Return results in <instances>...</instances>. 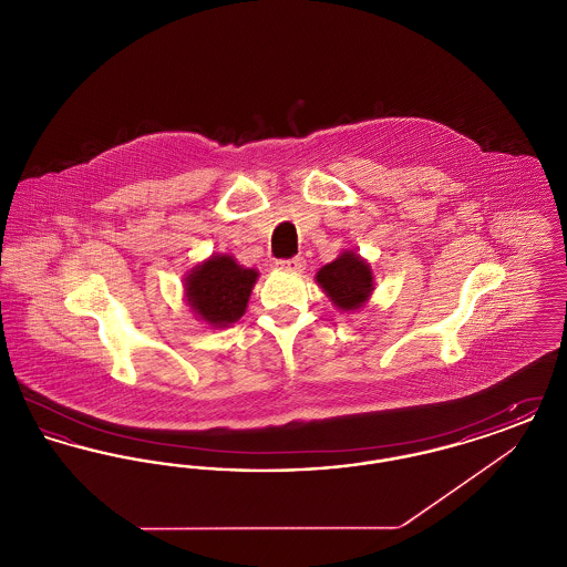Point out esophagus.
<instances>
[{"label":"esophagus","mask_w":567,"mask_h":567,"mask_svg":"<svg viewBox=\"0 0 567 567\" xmlns=\"http://www.w3.org/2000/svg\"><path fill=\"white\" fill-rule=\"evenodd\" d=\"M274 266L280 270L301 271L306 268V261H303V257H291V259H278V261H274Z\"/></svg>","instance_id":"1"}]
</instances>
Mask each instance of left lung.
Returning <instances> with one entry per match:
<instances>
[{"instance_id":"1","label":"left lung","mask_w":567,"mask_h":567,"mask_svg":"<svg viewBox=\"0 0 567 567\" xmlns=\"http://www.w3.org/2000/svg\"><path fill=\"white\" fill-rule=\"evenodd\" d=\"M317 282L342 312L363 308L374 291V274L370 264L352 250H344L338 259L317 271Z\"/></svg>"}]
</instances>
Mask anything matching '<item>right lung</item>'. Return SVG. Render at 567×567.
Returning a JSON list of instances; mask_svg holds the SVG:
<instances>
[{
    "label": "right lung",
    "instance_id": "1",
    "mask_svg": "<svg viewBox=\"0 0 567 567\" xmlns=\"http://www.w3.org/2000/svg\"><path fill=\"white\" fill-rule=\"evenodd\" d=\"M259 271L243 268L231 255H213L185 278V297L197 319L210 327L236 323L248 306Z\"/></svg>",
    "mask_w": 567,
    "mask_h": 567
}]
</instances>
